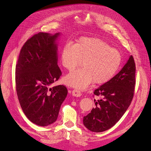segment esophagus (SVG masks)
<instances>
[{"label": "esophagus", "instance_id": "34e87169", "mask_svg": "<svg viewBox=\"0 0 151 151\" xmlns=\"http://www.w3.org/2000/svg\"><path fill=\"white\" fill-rule=\"evenodd\" d=\"M72 94L73 96H75V97H79L82 95L81 91L78 90V89H74V90H73Z\"/></svg>", "mask_w": 151, "mask_h": 151}]
</instances>
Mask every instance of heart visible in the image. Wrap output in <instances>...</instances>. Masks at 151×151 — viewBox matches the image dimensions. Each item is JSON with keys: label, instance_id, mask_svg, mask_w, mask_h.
Wrapping results in <instances>:
<instances>
[{"label": "heart", "instance_id": "obj_1", "mask_svg": "<svg viewBox=\"0 0 151 151\" xmlns=\"http://www.w3.org/2000/svg\"><path fill=\"white\" fill-rule=\"evenodd\" d=\"M82 60L84 67L64 78L66 84L79 89L86 88L93 82L103 84L110 81L119 69L122 56L119 51L97 37H81L75 45H64L60 56L64 68L73 70Z\"/></svg>", "mask_w": 151, "mask_h": 151}]
</instances>
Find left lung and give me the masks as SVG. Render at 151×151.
<instances>
[{"instance_id": "obj_1", "label": "left lung", "mask_w": 151, "mask_h": 151, "mask_svg": "<svg viewBox=\"0 0 151 151\" xmlns=\"http://www.w3.org/2000/svg\"><path fill=\"white\" fill-rule=\"evenodd\" d=\"M136 65L132 56L110 81L95 89V106L83 119L88 130L101 132L110 129L123 116L132 102L135 88Z\"/></svg>"}]
</instances>
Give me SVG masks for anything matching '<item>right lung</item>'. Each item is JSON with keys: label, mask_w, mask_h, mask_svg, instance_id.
<instances>
[{"label": "right lung", "mask_w": 151, "mask_h": 151, "mask_svg": "<svg viewBox=\"0 0 151 151\" xmlns=\"http://www.w3.org/2000/svg\"><path fill=\"white\" fill-rule=\"evenodd\" d=\"M60 33L35 34L22 46L15 67L16 91L24 114L41 127L57 119L67 95L65 86H50L59 79L57 40Z\"/></svg>", "instance_id": "right-lung-1"}]
</instances>
